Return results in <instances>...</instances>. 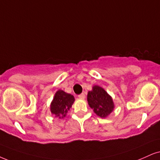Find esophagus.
Instances as JSON below:
<instances>
[{
    "instance_id": "obj_1",
    "label": "esophagus",
    "mask_w": 160,
    "mask_h": 160,
    "mask_svg": "<svg viewBox=\"0 0 160 160\" xmlns=\"http://www.w3.org/2000/svg\"><path fill=\"white\" fill-rule=\"evenodd\" d=\"M78 98H81V99H84V98H85V95H84V93L80 94V95H78Z\"/></svg>"
}]
</instances>
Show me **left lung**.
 Wrapping results in <instances>:
<instances>
[{"label": "left lung", "instance_id": "obj_1", "mask_svg": "<svg viewBox=\"0 0 160 160\" xmlns=\"http://www.w3.org/2000/svg\"><path fill=\"white\" fill-rule=\"evenodd\" d=\"M88 102L94 113L101 118L108 117L115 108L113 98L98 85L92 86V90L88 91Z\"/></svg>", "mask_w": 160, "mask_h": 160}]
</instances>
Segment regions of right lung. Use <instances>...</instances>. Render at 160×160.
I'll list each match as a JSON object with an SVG mask.
<instances>
[{"label": "right lung", "instance_id": "1", "mask_svg": "<svg viewBox=\"0 0 160 160\" xmlns=\"http://www.w3.org/2000/svg\"><path fill=\"white\" fill-rule=\"evenodd\" d=\"M75 102V98L70 93L62 90H58L55 93L50 104L51 113L58 119H64Z\"/></svg>", "mask_w": 160, "mask_h": 160}]
</instances>
